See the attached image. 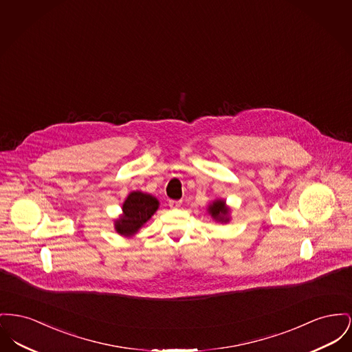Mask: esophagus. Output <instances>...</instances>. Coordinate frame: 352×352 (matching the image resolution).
I'll list each match as a JSON object with an SVG mask.
<instances>
[{
	"label": "esophagus",
	"mask_w": 352,
	"mask_h": 352,
	"mask_svg": "<svg viewBox=\"0 0 352 352\" xmlns=\"http://www.w3.org/2000/svg\"><path fill=\"white\" fill-rule=\"evenodd\" d=\"M168 206L171 208H178L181 206V201H168Z\"/></svg>",
	"instance_id": "34e87169"
}]
</instances>
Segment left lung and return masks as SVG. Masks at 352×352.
<instances>
[{
  "instance_id": "obj_1",
  "label": "left lung",
  "mask_w": 352,
  "mask_h": 352,
  "mask_svg": "<svg viewBox=\"0 0 352 352\" xmlns=\"http://www.w3.org/2000/svg\"><path fill=\"white\" fill-rule=\"evenodd\" d=\"M207 211L212 217V219H215L217 222L228 223L230 221V208L226 206V202L223 199H215L208 206Z\"/></svg>"
}]
</instances>
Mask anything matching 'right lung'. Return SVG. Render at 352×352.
Returning <instances> with one entry per match:
<instances>
[{"label": "right lung", "mask_w": 352, "mask_h": 352, "mask_svg": "<svg viewBox=\"0 0 352 352\" xmlns=\"http://www.w3.org/2000/svg\"><path fill=\"white\" fill-rule=\"evenodd\" d=\"M160 202L155 197L142 191H133L122 205V215L116 219V231L124 236H133L158 210Z\"/></svg>", "instance_id": "add662e5"}]
</instances>
